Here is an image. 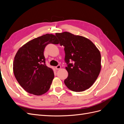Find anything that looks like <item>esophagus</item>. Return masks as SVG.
Masks as SVG:
<instances>
[{"instance_id":"34e87169","label":"esophagus","mask_w":124,"mask_h":124,"mask_svg":"<svg viewBox=\"0 0 124 124\" xmlns=\"http://www.w3.org/2000/svg\"><path fill=\"white\" fill-rule=\"evenodd\" d=\"M55 68H56V69L59 70V69H60L61 68V66H60V65H58V66H57L56 67H55Z\"/></svg>"}]
</instances>
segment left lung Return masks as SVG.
Wrapping results in <instances>:
<instances>
[{
    "label": "left lung",
    "mask_w": 124,
    "mask_h": 124,
    "mask_svg": "<svg viewBox=\"0 0 124 124\" xmlns=\"http://www.w3.org/2000/svg\"><path fill=\"white\" fill-rule=\"evenodd\" d=\"M56 36L60 45L65 47L66 69L68 72L65 85L76 92L88 89L95 83L101 69L99 50L84 37L66 31L56 33Z\"/></svg>",
    "instance_id": "obj_1"
}]
</instances>
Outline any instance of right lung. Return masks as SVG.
<instances>
[{"mask_svg": "<svg viewBox=\"0 0 124 124\" xmlns=\"http://www.w3.org/2000/svg\"><path fill=\"white\" fill-rule=\"evenodd\" d=\"M57 44L53 34H46L33 39L21 47L15 56L13 69L14 76L25 91L37 96L49 90L54 74L45 64L44 50L48 44Z\"/></svg>", "mask_w": 124, "mask_h": 124, "instance_id": "1", "label": "right lung"}]
</instances>
